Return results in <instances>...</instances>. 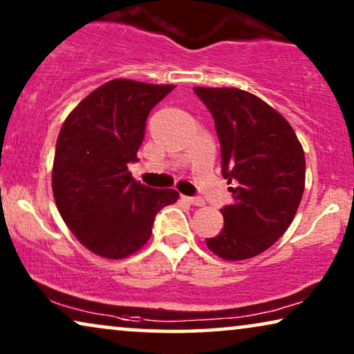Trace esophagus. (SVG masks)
Here are the masks:
<instances>
[{"label": "esophagus", "mask_w": 354, "mask_h": 354, "mask_svg": "<svg viewBox=\"0 0 354 354\" xmlns=\"http://www.w3.org/2000/svg\"><path fill=\"white\" fill-rule=\"evenodd\" d=\"M182 198H183V201L190 203V205H193V206H203V205H205V200H203V198H200V196H182Z\"/></svg>", "instance_id": "34e87169"}]
</instances>
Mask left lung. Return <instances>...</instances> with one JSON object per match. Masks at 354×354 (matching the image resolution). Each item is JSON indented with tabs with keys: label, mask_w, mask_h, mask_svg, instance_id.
Segmentation results:
<instances>
[{
	"label": "left lung",
	"mask_w": 354,
	"mask_h": 354,
	"mask_svg": "<svg viewBox=\"0 0 354 354\" xmlns=\"http://www.w3.org/2000/svg\"><path fill=\"white\" fill-rule=\"evenodd\" d=\"M193 90L214 119L222 177L234 198L221 209L224 229L206 245L222 259H250L270 248L297 214L306 172L301 143L277 111L248 91Z\"/></svg>",
	"instance_id": "8db88e82"
}]
</instances>
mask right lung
Returning <instances> with one entry per match:
<instances>
[{
	"instance_id": "obj_1",
	"label": "right lung",
	"mask_w": 354,
	"mask_h": 354,
	"mask_svg": "<svg viewBox=\"0 0 354 354\" xmlns=\"http://www.w3.org/2000/svg\"><path fill=\"white\" fill-rule=\"evenodd\" d=\"M174 85L115 79L82 100L56 142L53 195L66 225L95 254L122 259L147 243L154 217L177 201L172 188L135 182L149 111Z\"/></svg>"
}]
</instances>
